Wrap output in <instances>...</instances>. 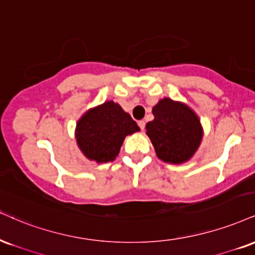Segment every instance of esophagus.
<instances>
[{"label": "esophagus", "instance_id": "obj_1", "mask_svg": "<svg viewBox=\"0 0 255 255\" xmlns=\"http://www.w3.org/2000/svg\"><path fill=\"white\" fill-rule=\"evenodd\" d=\"M137 126H139V127H140V129H141V130H143V129H145V126H146V122H145V121H143V120H141V121H139V122H137Z\"/></svg>", "mask_w": 255, "mask_h": 255}]
</instances>
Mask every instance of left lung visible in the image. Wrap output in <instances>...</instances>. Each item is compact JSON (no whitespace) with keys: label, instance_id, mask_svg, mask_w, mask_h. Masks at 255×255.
Instances as JSON below:
<instances>
[{"label":"left lung","instance_id":"8db88e82","mask_svg":"<svg viewBox=\"0 0 255 255\" xmlns=\"http://www.w3.org/2000/svg\"><path fill=\"white\" fill-rule=\"evenodd\" d=\"M152 113L154 120L146 125V129L158 158L172 164L189 160L202 140L197 115L170 98L159 101Z\"/></svg>","mask_w":255,"mask_h":255}]
</instances>
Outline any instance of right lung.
<instances>
[{
  "mask_svg": "<svg viewBox=\"0 0 255 255\" xmlns=\"http://www.w3.org/2000/svg\"><path fill=\"white\" fill-rule=\"evenodd\" d=\"M139 130L129 114L113 101L89 110L79 120L76 139L84 155L97 162L113 161L128 134Z\"/></svg>",
  "mask_w": 255,
  "mask_h": 255,
  "instance_id": "1",
  "label": "right lung"
}]
</instances>
